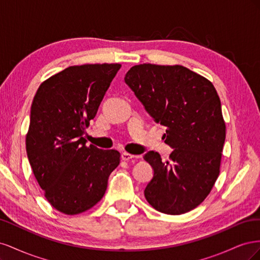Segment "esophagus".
Instances as JSON below:
<instances>
[{"label": "esophagus", "mask_w": 260, "mask_h": 260, "mask_svg": "<svg viewBox=\"0 0 260 260\" xmlns=\"http://www.w3.org/2000/svg\"><path fill=\"white\" fill-rule=\"evenodd\" d=\"M132 158H136V156L132 155V154H129L127 152H122L121 153V159L122 160H130Z\"/></svg>", "instance_id": "34e87169"}]
</instances>
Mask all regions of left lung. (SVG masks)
<instances>
[{
	"label": "left lung",
	"mask_w": 260,
	"mask_h": 260,
	"mask_svg": "<svg viewBox=\"0 0 260 260\" xmlns=\"http://www.w3.org/2000/svg\"><path fill=\"white\" fill-rule=\"evenodd\" d=\"M124 82L155 122L167 128L165 142L174 148L165 161L157 152L144 155L154 170L144 190L146 201L168 215L194 209L219 176L225 140L215 86L180 65H136L125 74Z\"/></svg>",
	"instance_id": "obj_1"
}]
</instances>
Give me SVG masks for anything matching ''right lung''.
<instances>
[{
  "label": "right lung",
  "instance_id": "obj_1",
  "mask_svg": "<svg viewBox=\"0 0 260 260\" xmlns=\"http://www.w3.org/2000/svg\"><path fill=\"white\" fill-rule=\"evenodd\" d=\"M120 67L70 66L41 83L31 104L26 137L30 166L46 200L66 215L99 203L119 165V152L86 146L83 135Z\"/></svg>",
  "mask_w": 260,
  "mask_h": 260
}]
</instances>
